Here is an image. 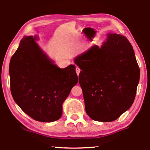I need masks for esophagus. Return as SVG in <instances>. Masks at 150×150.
<instances>
[{
    "label": "esophagus",
    "mask_w": 150,
    "mask_h": 150,
    "mask_svg": "<svg viewBox=\"0 0 150 150\" xmlns=\"http://www.w3.org/2000/svg\"><path fill=\"white\" fill-rule=\"evenodd\" d=\"M76 73H77V75H79V73H80V71H81V69H80V68H79V67H76Z\"/></svg>",
    "instance_id": "obj_1"
}]
</instances>
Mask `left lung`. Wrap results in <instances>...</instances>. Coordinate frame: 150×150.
Listing matches in <instances>:
<instances>
[{
  "label": "left lung",
  "mask_w": 150,
  "mask_h": 150,
  "mask_svg": "<svg viewBox=\"0 0 150 150\" xmlns=\"http://www.w3.org/2000/svg\"><path fill=\"white\" fill-rule=\"evenodd\" d=\"M74 62L82 70L79 82L90 118L112 122L131 107L140 69L133 47L124 36L107 34L101 47H91Z\"/></svg>",
  "instance_id": "1"
}]
</instances>
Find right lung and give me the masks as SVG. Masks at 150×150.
I'll return each instance as SVG.
<instances>
[{"instance_id":"obj_1","label":"right lung","mask_w":150,"mask_h":150,"mask_svg":"<svg viewBox=\"0 0 150 150\" xmlns=\"http://www.w3.org/2000/svg\"><path fill=\"white\" fill-rule=\"evenodd\" d=\"M39 37L25 36L11 58L10 90L15 102L36 121L52 122L62 114V105L78 83L75 66L60 68L41 48Z\"/></svg>"}]
</instances>
